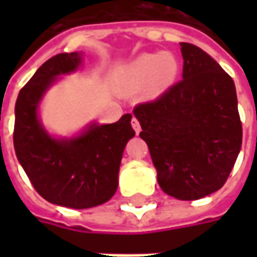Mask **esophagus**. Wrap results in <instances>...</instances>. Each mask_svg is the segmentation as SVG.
I'll list each match as a JSON object with an SVG mask.
<instances>
[{"label": "esophagus", "instance_id": "34e87169", "mask_svg": "<svg viewBox=\"0 0 257 257\" xmlns=\"http://www.w3.org/2000/svg\"><path fill=\"white\" fill-rule=\"evenodd\" d=\"M132 125H133L134 132H136V133H137V134L140 133L142 127H140V123H139V120H137L136 117H133V118H132Z\"/></svg>", "mask_w": 257, "mask_h": 257}]
</instances>
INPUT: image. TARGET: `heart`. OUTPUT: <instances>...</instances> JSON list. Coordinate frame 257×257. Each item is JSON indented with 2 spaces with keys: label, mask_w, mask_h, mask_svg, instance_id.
Wrapping results in <instances>:
<instances>
[{
  "label": "heart",
  "mask_w": 257,
  "mask_h": 257,
  "mask_svg": "<svg viewBox=\"0 0 257 257\" xmlns=\"http://www.w3.org/2000/svg\"><path fill=\"white\" fill-rule=\"evenodd\" d=\"M179 73V61L170 53L143 54L136 58L124 73V90L137 93L146 87L150 97L163 94L174 83Z\"/></svg>",
  "instance_id": "b5f03b06"
}]
</instances>
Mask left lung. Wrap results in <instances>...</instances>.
Segmentation results:
<instances>
[{
  "mask_svg": "<svg viewBox=\"0 0 257 257\" xmlns=\"http://www.w3.org/2000/svg\"><path fill=\"white\" fill-rule=\"evenodd\" d=\"M180 45L183 80L133 113L162 190L197 200L227 180L242 147V121L232 77L202 48Z\"/></svg>",
  "mask_w": 257,
  "mask_h": 257,
  "instance_id": "obj_1",
  "label": "left lung"
}]
</instances>
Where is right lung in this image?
Returning <instances> with one entry per match:
<instances>
[{
  "instance_id": "1",
  "label": "right lung",
  "mask_w": 257,
  "mask_h": 257,
  "mask_svg": "<svg viewBox=\"0 0 257 257\" xmlns=\"http://www.w3.org/2000/svg\"><path fill=\"white\" fill-rule=\"evenodd\" d=\"M81 64V53L47 60L21 88L15 103L14 149L18 162L40 196L71 209L108 202L118 186L124 147L134 137L132 114L113 124H90L73 139H54L38 118V104L61 74Z\"/></svg>"
}]
</instances>
